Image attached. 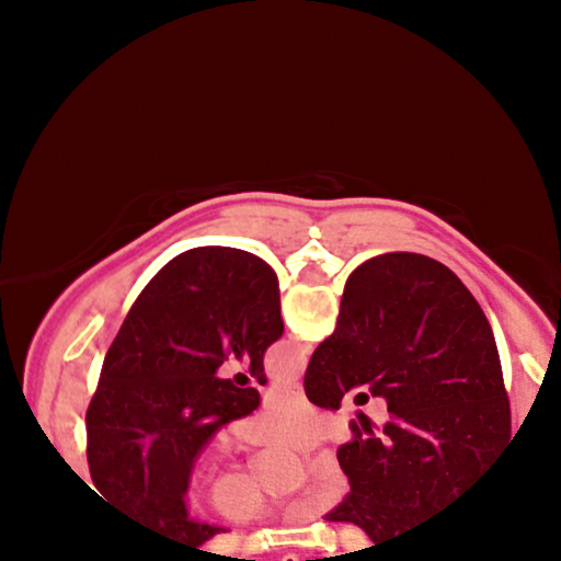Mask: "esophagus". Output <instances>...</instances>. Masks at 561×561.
Returning a JSON list of instances; mask_svg holds the SVG:
<instances>
[{"label":"esophagus","mask_w":561,"mask_h":561,"mask_svg":"<svg viewBox=\"0 0 561 561\" xmlns=\"http://www.w3.org/2000/svg\"><path fill=\"white\" fill-rule=\"evenodd\" d=\"M285 392H289V396L302 398V385H300V382H287V385H285Z\"/></svg>","instance_id":"obj_1"}]
</instances>
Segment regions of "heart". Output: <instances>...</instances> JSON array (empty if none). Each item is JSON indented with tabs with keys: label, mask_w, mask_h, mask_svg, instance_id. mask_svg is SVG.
<instances>
[{
	"label": "heart",
	"mask_w": 561,
	"mask_h": 561,
	"mask_svg": "<svg viewBox=\"0 0 561 561\" xmlns=\"http://www.w3.org/2000/svg\"><path fill=\"white\" fill-rule=\"evenodd\" d=\"M332 433L330 416L321 414L319 409L308 405L300 398H282L266 414L244 422L242 435L250 443H268V446H282L293 450H311L319 446L327 435ZM347 474L340 461L324 459L313 467L311 485H308V508L313 514L330 512L345 499ZM210 504L221 517L234 519V523H248L272 512L268 501L248 478L231 474L216 482L210 493Z\"/></svg>",
	"instance_id": "heart-1"
}]
</instances>
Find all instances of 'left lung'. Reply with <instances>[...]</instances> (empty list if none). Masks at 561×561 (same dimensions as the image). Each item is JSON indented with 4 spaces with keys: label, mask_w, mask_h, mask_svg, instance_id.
<instances>
[{
    "label": "left lung",
    "mask_w": 561,
    "mask_h": 561,
    "mask_svg": "<svg viewBox=\"0 0 561 561\" xmlns=\"http://www.w3.org/2000/svg\"><path fill=\"white\" fill-rule=\"evenodd\" d=\"M282 332L279 282L259 255L195 248L165 263L115 334L87 409V461L102 501L184 549L224 533L190 517L186 485L210 437L261 398L244 375L216 371L234 356L266 385L263 353Z\"/></svg>",
    "instance_id": "1"
}]
</instances>
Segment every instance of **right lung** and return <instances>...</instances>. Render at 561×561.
Masks as SVG:
<instances>
[{
	"label": "right lung",
	"instance_id": "add662e5",
	"mask_svg": "<svg viewBox=\"0 0 561 561\" xmlns=\"http://www.w3.org/2000/svg\"><path fill=\"white\" fill-rule=\"evenodd\" d=\"M369 385L388 422L353 424L337 448L351 493L330 523L379 540L448 512L512 446V411L491 324L448 266L385 253L345 282L337 327L308 362V401L340 409Z\"/></svg>",
	"mask_w": 561,
	"mask_h": 561
}]
</instances>
